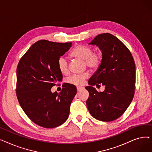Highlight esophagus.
<instances>
[{"mask_svg": "<svg viewBox=\"0 0 152 152\" xmlns=\"http://www.w3.org/2000/svg\"><path fill=\"white\" fill-rule=\"evenodd\" d=\"M83 87H77V92L81 91L83 90Z\"/></svg>", "mask_w": 152, "mask_h": 152, "instance_id": "1", "label": "esophagus"}]
</instances>
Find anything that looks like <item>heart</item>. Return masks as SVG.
<instances>
[{
  "label": "heart",
  "mask_w": 152,
  "mask_h": 152,
  "mask_svg": "<svg viewBox=\"0 0 152 152\" xmlns=\"http://www.w3.org/2000/svg\"><path fill=\"white\" fill-rule=\"evenodd\" d=\"M70 55L71 57L84 60L87 66L92 69H97L101 63V56L98 53H93L92 48L83 45H79L75 47L71 51ZM57 66L58 69L62 74H66L68 70V61L66 59L61 57L58 59ZM87 73L73 75L68 79V83L75 86H82L84 84L86 79L88 77Z\"/></svg>",
  "instance_id": "b5f03b06"
}]
</instances>
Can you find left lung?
I'll list each match as a JSON object with an SVG mask.
<instances>
[{
    "instance_id": "1",
    "label": "left lung",
    "mask_w": 152,
    "mask_h": 152,
    "mask_svg": "<svg viewBox=\"0 0 152 152\" xmlns=\"http://www.w3.org/2000/svg\"><path fill=\"white\" fill-rule=\"evenodd\" d=\"M101 50L102 58L97 70L89 80L86 105L91 115L102 121L120 117L133 99L135 65L131 53L116 37L110 33L99 34L89 43ZM102 83L106 87L99 93L92 87Z\"/></svg>"
}]
</instances>
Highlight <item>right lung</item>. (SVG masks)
Instances as JSON below:
<instances>
[{
  "mask_svg": "<svg viewBox=\"0 0 152 152\" xmlns=\"http://www.w3.org/2000/svg\"><path fill=\"white\" fill-rule=\"evenodd\" d=\"M72 45L41 40L32 45L20 59L17 69V96L24 112L32 121L53 128L65 123L76 94V86L68 84L60 93L51 88L62 80L58 59Z\"/></svg>",
  "mask_w": 152,
  "mask_h": 152,
  "instance_id": "add662e5",
  "label": "right lung"
}]
</instances>
